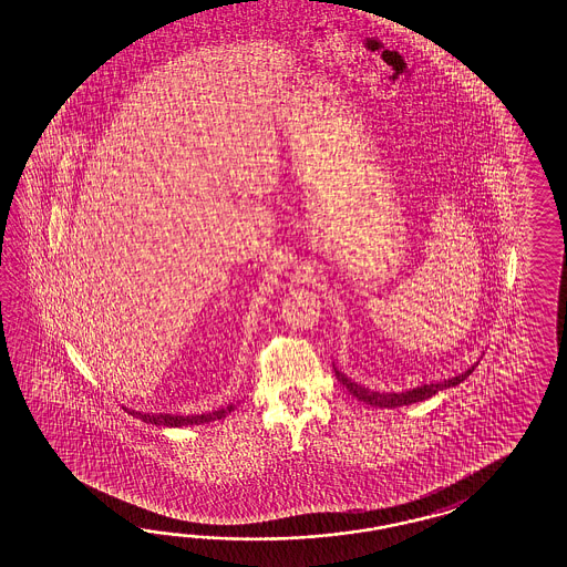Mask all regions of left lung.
Instances as JSON below:
<instances>
[{"mask_svg": "<svg viewBox=\"0 0 567 567\" xmlns=\"http://www.w3.org/2000/svg\"><path fill=\"white\" fill-rule=\"evenodd\" d=\"M474 369H476V364H472L468 371H464V373L458 374V377H452V379H447V381L415 386V389L401 391V393H379V391H371V389H367V386L350 381L347 374L338 371L337 367H334V373H337L338 381L347 386V391H349L350 395H354L359 401H364L367 405H373V408L395 410V408H403V405H411V403H417V401H423V399H430L432 395H435L437 391H444V389H450V386L460 385L464 379L471 377Z\"/></svg>", "mask_w": 567, "mask_h": 567, "instance_id": "8db88e82", "label": "left lung"}]
</instances>
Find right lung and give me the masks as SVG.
<instances>
[{
    "label": "right lung",
    "mask_w": 567,
    "mask_h": 567,
    "mask_svg": "<svg viewBox=\"0 0 567 567\" xmlns=\"http://www.w3.org/2000/svg\"><path fill=\"white\" fill-rule=\"evenodd\" d=\"M133 417L142 420L145 423H152V425H166V427H182V425H203V423L217 422L227 417L230 411L235 410V405H227V408H220V410L208 411V413H200V415H172V413H142V411L127 410Z\"/></svg>",
    "instance_id": "1"
}]
</instances>
